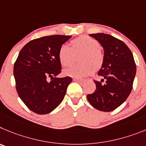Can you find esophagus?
Returning a JSON list of instances; mask_svg holds the SVG:
<instances>
[{
	"label": "esophagus",
	"instance_id": "obj_1",
	"mask_svg": "<svg viewBox=\"0 0 146 146\" xmlns=\"http://www.w3.org/2000/svg\"><path fill=\"white\" fill-rule=\"evenodd\" d=\"M73 80H74L75 81H77V82H79V83H81V82H84V81H85V80L82 79V78H73Z\"/></svg>",
	"mask_w": 146,
	"mask_h": 146
}]
</instances>
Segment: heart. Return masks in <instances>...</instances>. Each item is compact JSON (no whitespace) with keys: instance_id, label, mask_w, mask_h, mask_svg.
<instances>
[{"instance_id":"heart-1","label":"heart","mask_w":146,"mask_h":146,"mask_svg":"<svg viewBox=\"0 0 146 146\" xmlns=\"http://www.w3.org/2000/svg\"><path fill=\"white\" fill-rule=\"evenodd\" d=\"M71 48L66 44L60 46L58 59L64 67L70 66L74 61L75 54L81 52L78 57L80 63L67 68L65 76L73 78H82L94 69L100 68L103 62V54L100 48L99 42L87 35H82L70 42Z\"/></svg>"}]
</instances>
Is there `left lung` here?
Wrapping results in <instances>:
<instances>
[{
	"label": "left lung",
	"instance_id": "1",
	"mask_svg": "<svg viewBox=\"0 0 146 146\" xmlns=\"http://www.w3.org/2000/svg\"><path fill=\"white\" fill-rule=\"evenodd\" d=\"M104 49L101 69L98 74L103 77L94 81L95 91L88 94L89 103L99 111L110 112L127 99L132 89L136 65L129 47L119 39L105 33L90 34ZM106 80L105 84L102 83Z\"/></svg>",
	"mask_w": 146,
	"mask_h": 146
}]
</instances>
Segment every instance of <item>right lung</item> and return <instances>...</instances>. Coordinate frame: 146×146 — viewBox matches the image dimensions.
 <instances>
[{
    "instance_id": "right-lung-1",
    "label": "right lung",
    "mask_w": 146,
    "mask_h": 146,
    "mask_svg": "<svg viewBox=\"0 0 146 146\" xmlns=\"http://www.w3.org/2000/svg\"><path fill=\"white\" fill-rule=\"evenodd\" d=\"M70 38L54 35L34 39L19 53L14 66L16 89L22 102L35 113H51L66 94L72 78L57 77L62 69L58 52Z\"/></svg>"
}]
</instances>
